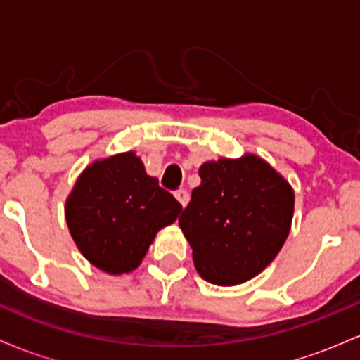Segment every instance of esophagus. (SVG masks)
<instances>
[{"label": "esophagus", "instance_id": "34e87169", "mask_svg": "<svg viewBox=\"0 0 360 360\" xmlns=\"http://www.w3.org/2000/svg\"><path fill=\"white\" fill-rule=\"evenodd\" d=\"M174 196H176V200L179 201L181 205H183V208L186 205H188V201H189V193L186 191V189H177V191L174 193Z\"/></svg>", "mask_w": 360, "mask_h": 360}]
</instances>
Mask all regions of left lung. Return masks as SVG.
Segmentation results:
<instances>
[{
	"mask_svg": "<svg viewBox=\"0 0 360 360\" xmlns=\"http://www.w3.org/2000/svg\"><path fill=\"white\" fill-rule=\"evenodd\" d=\"M201 184L179 217L194 267L218 286L242 284L279 254L291 229L295 193L254 154L200 167Z\"/></svg>",
	"mask_w": 360,
	"mask_h": 360,
	"instance_id": "8db88e82",
	"label": "left lung"
}]
</instances>
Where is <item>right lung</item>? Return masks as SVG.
I'll list each match as a JSON object with an SVG mask.
<instances>
[{"instance_id": "right-lung-1", "label": "right lung", "mask_w": 360, "mask_h": 360, "mask_svg": "<svg viewBox=\"0 0 360 360\" xmlns=\"http://www.w3.org/2000/svg\"><path fill=\"white\" fill-rule=\"evenodd\" d=\"M181 210L140 157L123 152L82 171L65 201V221L81 254L117 276L137 269L157 232L174 223Z\"/></svg>"}]
</instances>
